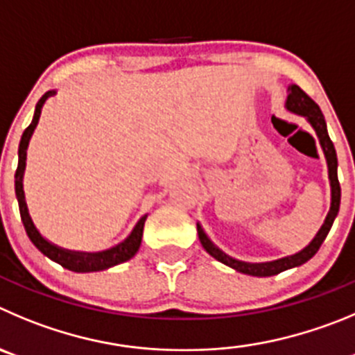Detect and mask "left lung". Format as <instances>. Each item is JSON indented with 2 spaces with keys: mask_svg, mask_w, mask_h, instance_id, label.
Wrapping results in <instances>:
<instances>
[{
  "mask_svg": "<svg viewBox=\"0 0 355 355\" xmlns=\"http://www.w3.org/2000/svg\"><path fill=\"white\" fill-rule=\"evenodd\" d=\"M287 101L286 108L291 114L301 115V117L306 119V122L313 128L317 138H319L320 148L324 152V157L327 162V177H329V185H331V207L327 211L326 218H324V224L320 226V230L317 231V234L313 236V240L306 245L304 248H301L300 252L293 254V256L280 257V259L275 261H266V263H247V261L234 259V257L227 256L223 248H218L214 241L208 238V234L205 233L203 226L200 223L198 226V236H200L201 245L203 248L210 254L214 259L220 261L226 266L233 268L234 271H240L245 275H252V277H273V275L282 273V271L291 270V268H296L304 264L306 261L312 259L317 254V250L320 248L322 241L326 240L327 233H329L331 226H333L334 218H336L338 210H340V200H342V189H340V182H338V157L336 150H334V145L331 141L329 135H327V125L326 119H324L322 112L317 107V103L313 99L308 98L303 91H301L297 85H289L287 89Z\"/></svg>",
  "mask_w": 355,
  "mask_h": 355,
  "instance_id": "8db88e82",
  "label": "left lung"
}]
</instances>
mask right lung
Instances as JSON below:
<instances>
[{
	"mask_svg": "<svg viewBox=\"0 0 355 355\" xmlns=\"http://www.w3.org/2000/svg\"><path fill=\"white\" fill-rule=\"evenodd\" d=\"M54 94L55 91H49L40 98V101L36 103L35 115H33L31 124H29L28 128H26V131L22 132L21 144H19V164L17 171H15V198H17L22 224H24V230L26 233H28L29 240L33 241V245L38 248L40 252H42L43 256H47L49 259L54 261V263L61 264L66 270L77 271V273H91V271L108 270V268L125 263V261H129L138 252V248H140L141 245V236H144V226L145 220H147V215H144V217L138 220L137 226L132 227V231L128 234V238H124L121 243L114 245V247L107 248V250H101V252H80V250L62 248L59 247V245L49 241L47 238L40 233L38 227L35 226L31 215H29L28 205H26L24 184H22V182H24L26 155H28L29 141H31L33 132H35L36 125H38L43 105H45V101Z\"/></svg>",
	"mask_w": 355,
	"mask_h": 355,
	"instance_id": "1",
	"label": "right lung"
}]
</instances>
